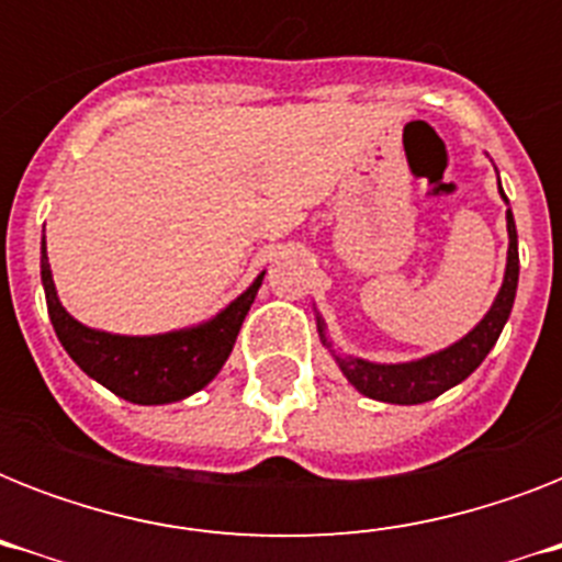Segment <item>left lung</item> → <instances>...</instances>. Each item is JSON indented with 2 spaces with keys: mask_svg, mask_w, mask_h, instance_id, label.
Wrapping results in <instances>:
<instances>
[{
  "mask_svg": "<svg viewBox=\"0 0 562 562\" xmlns=\"http://www.w3.org/2000/svg\"><path fill=\"white\" fill-rule=\"evenodd\" d=\"M498 192H502V183H498ZM502 198H505V192H502ZM507 236H510V247H507L502 291H498L496 303L490 306L484 321L470 335H463L461 341L435 352V356L405 361V364H373V361L352 359V356H338L333 350L338 368L350 379L352 387L370 396V400L393 402V405H419V402L435 400L443 391L463 382L472 370L479 368L481 361L487 359V352L493 350V344L498 341L502 329H505L510 308H514L516 282H519V245H516V224L510 210H507ZM317 333H321V341L326 347H333L326 341V326L321 317H317Z\"/></svg>",
  "mask_w": 562,
  "mask_h": 562,
  "instance_id": "obj_1",
  "label": "left lung"
}]
</instances>
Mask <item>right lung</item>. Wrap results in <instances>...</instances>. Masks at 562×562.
Segmentation results:
<instances>
[{
    "instance_id": "1",
    "label": "right lung",
    "mask_w": 562,
    "mask_h": 562,
    "mask_svg": "<svg viewBox=\"0 0 562 562\" xmlns=\"http://www.w3.org/2000/svg\"><path fill=\"white\" fill-rule=\"evenodd\" d=\"M40 277L46 289V306L57 341L83 373L101 382L108 391L136 405H166L187 400L189 393L210 384L233 352L236 335L250 312L256 291L262 285L259 273L254 285L229 303L224 312L192 329L166 335H110L78 324L57 300L52 268H48L46 238L40 247Z\"/></svg>"
}]
</instances>
